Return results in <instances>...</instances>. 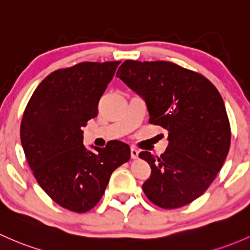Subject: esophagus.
Masks as SVG:
<instances>
[{
  "instance_id": "1",
  "label": "esophagus",
  "mask_w": 250,
  "mask_h": 250,
  "mask_svg": "<svg viewBox=\"0 0 250 250\" xmlns=\"http://www.w3.org/2000/svg\"><path fill=\"white\" fill-rule=\"evenodd\" d=\"M130 156H132L133 159L139 158V151L135 148V147H132V148H130Z\"/></svg>"
}]
</instances>
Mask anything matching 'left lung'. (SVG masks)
<instances>
[{"label": "left lung", "instance_id": "obj_1", "mask_svg": "<svg viewBox=\"0 0 250 250\" xmlns=\"http://www.w3.org/2000/svg\"><path fill=\"white\" fill-rule=\"evenodd\" d=\"M116 77L143 97L149 123L167 130L165 153L139 154L151 167L144 193L162 208L190 204L211 186L229 153L231 129L222 96L204 75L167 61L127 60Z\"/></svg>", "mask_w": 250, "mask_h": 250}]
</instances>
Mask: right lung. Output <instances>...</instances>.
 <instances>
[{
  "label": "right lung",
  "mask_w": 250,
  "mask_h": 250,
  "mask_svg": "<svg viewBox=\"0 0 250 250\" xmlns=\"http://www.w3.org/2000/svg\"><path fill=\"white\" fill-rule=\"evenodd\" d=\"M118 61L81 62L44 79L22 115L20 139L37 182L56 204L83 213L103 196L110 176L130 158V148L112 140L86 149L83 130L98 115V103Z\"/></svg>",
  "instance_id": "1"
}]
</instances>
